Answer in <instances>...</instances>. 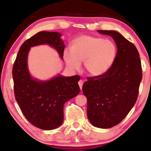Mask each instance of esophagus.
Here are the masks:
<instances>
[{
    "mask_svg": "<svg viewBox=\"0 0 151 151\" xmlns=\"http://www.w3.org/2000/svg\"><path fill=\"white\" fill-rule=\"evenodd\" d=\"M83 83H84V81H83V80H79V82H78V84H79V87H80V89L81 90V89H82Z\"/></svg>",
    "mask_w": 151,
    "mask_h": 151,
    "instance_id": "obj_1",
    "label": "esophagus"
}]
</instances>
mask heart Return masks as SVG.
Here are the masks:
<instances>
[{"label":"heart","instance_id":"heart-1","mask_svg":"<svg viewBox=\"0 0 151 151\" xmlns=\"http://www.w3.org/2000/svg\"><path fill=\"white\" fill-rule=\"evenodd\" d=\"M71 51L64 52V59L72 69L78 70L81 62L89 75L98 77L105 74L113 65L116 58L117 48L110 40L84 35L71 43Z\"/></svg>","mask_w":151,"mask_h":151}]
</instances>
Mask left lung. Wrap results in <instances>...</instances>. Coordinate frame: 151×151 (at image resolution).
Wrapping results in <instances>:
<instances>
[{"instance_id": "obj_1", "label": "left lung", "mask_w": 151, "mask_h": 151, "mask_svg": "<svg viewBox=\"0 0 151 151\" xmlns=\"http://www.w3.org/2000/svg\"><path fill=\"white\" fill-rule=\"evenodd\" d=\"M113 37L116 58L109 71L101 76L88 77L82 91L87 99V117L101 129L117 125L136 103L142 79L140 55L136 46L114 30H97Z\"/></svg>"}]
</instances>
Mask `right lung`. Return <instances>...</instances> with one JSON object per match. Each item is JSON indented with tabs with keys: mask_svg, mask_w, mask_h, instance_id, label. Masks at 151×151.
<instances>
[{
	"mask_svg": "<svg viewBox=\"0 0 151 151\" xmlns=\"http://www.w3.org/2000/svg\"><path fill=\"white\" fill-rule=\"evenodd\" d=\"M57 32L42 31L24 42L13 67L15 97L25 117L32 125L43 130L57 129L63 122L65 102L79 93V75H58L47 81H39L30 75L27 55L30 47L48 45L63 58L65 45Z\"/></svg>",
	"mask_w": 151,
	"mask_h": 151,
	"instance_id": "obj_1",
	"label": "right lung"
}]
</instances>
